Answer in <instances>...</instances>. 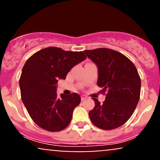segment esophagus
<instances>
[{
  "label": "esophagus",
  "mask_w": 160,
  "mask_h": 160,
  "mask_svg": "<svg viewBox=\"0 0 160 160\" xmlns=\"http://www.w3.org/2000/svg\"><path fill=\"white\" fill-rule=\"evenodd\" d=\"M86 98V95H81V100H82V101L85 100Z\"/></svg>",
  "instance_id": "esophagus-1"
}]
</instances>
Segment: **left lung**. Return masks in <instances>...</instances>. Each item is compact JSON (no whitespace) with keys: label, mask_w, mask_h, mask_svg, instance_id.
Listing matches in <instances>:
<instances>
[{"label":"left lung","mask_w":160,"mask_h":160,"mask_svg":"<svg viewBox=\"0 0 160 160\" xmlns=\"http://www.w3.org/2000/svg\"><path fill=\"white\" fill-rule=\"evenodd\" d=\"M98 68L97 85L103 89L102 104L93 98L95 107L89 112L93 124L104 130L122 126L135 111L141 94V78L132 62L122 53L108 48L84 50Z\"/></svg>","instance_id":"1"}]
</instances>
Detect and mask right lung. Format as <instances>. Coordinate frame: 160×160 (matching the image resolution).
<instances>
[{
	"instance_id": "add662e5",
	"label": "right lung",
	"mask_w": 160,
	"mask_h": 160,
	"mask_svg": "<svg viewBox=\"0 0 160 160\" xmlns=\"http://www.w3.org/2000/svg\"><path fill=\"white\" fill-rule=\"evenodd\" d=\"M86 58L82 51L49 47L38 51L25 62L19 79L21 98L31 118L40 128L58 132L71 122L73 111L81 98L77 93L58 97L56 84Z\"/></svg>"
}]
</instances>
